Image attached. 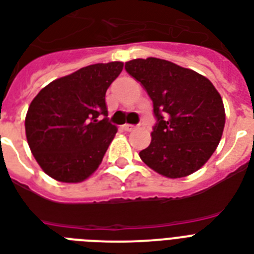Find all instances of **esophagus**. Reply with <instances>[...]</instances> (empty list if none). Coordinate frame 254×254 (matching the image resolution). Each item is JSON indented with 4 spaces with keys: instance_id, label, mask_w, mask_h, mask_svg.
I'll list each match as a JSON object with an SVG mask.
<instances>
[{
    "instance_id": "1",
    "label": "esophagus",
    "mask_w": 254,
    "mask_h": 254,
    "mask_svg": "<svg viewBox=\"0 0 254 254\" xmlns=\"http://www.w3.org/2000/svg\"><path fill=\"white\" fill-rule=\"evenodd\" d=\"M135 128H136V127L132 125H123V129H125V131H133Z\"/></svg>"
}]
</instances>
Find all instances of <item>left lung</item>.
Segmentation results:
<instances>
[{
    "instance_id": "obj_1",
    "label": "left lung",
    "mask_w": 254,
    "mask_h": 254,
    "mask_svg": "<svg viewBox=\"0 0 254 254\" xmlns=\"http://www.w3.org/2000/svg\"><path fill=\"white\" fill-rule=\"evenodd\" d=\"M126 71L145 88L156 125L143 162L170 179L200 170L215 152L225 125L219 91L198 72L159 58L126 62Z\"/></svg>"
}]
</instances>
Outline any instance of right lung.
<instances>
[{"label": "right lung", "instance_id": "add662e5", "mask_svg": "<svg viewBox=\"0 0 254 254\" xmlns=\"http://www.w3.org/2000/svg\"><path fill=\"white\" fill-rule=\"evenodd\" d=\"M122 70L123 62L90 64L53 80L31 100L26 139L50 178L80 183L99 167L118 131L107 118L106 91Z\"/></svg>", "mask_w": 254, "mask_h": 254}]
</instances>
